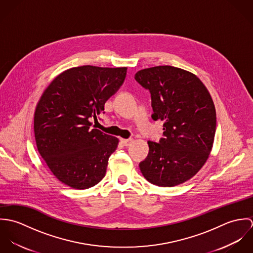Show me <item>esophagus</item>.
Wrapping results in <instances>:
<instances>
[{
    "label": "esophagus",
    "mask_w": 253,
    "mask_h": 253,
    "mask_svg": "<svg viewBox=\"0 0 253 253\" xmlns=\"http://www.w3.org/2000/svg\"><path fill=\"white\" fill-rule=\"evenodd\" d=\"M133 142L132 139H121V143L125 146H129Z\"/></svg>",
    "instance_id": "34e87169"
}]
</instances>
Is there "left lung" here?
Wrapping results in <instances>:
<instances>
[{
    "instance_id": "8db88e82",
    "label": "left lung",
    "mask_w": 253,
    "mask_h": 253,
    "mask_svg": "<svg viewBox=\"0 0 253 253\" xmlns=\"http://www.w3.org/2000/svg\"><path fill=\"white\" fill-rule=\"evenodd\" d=\"M134 79L151 93L152 119L164 122V137L148 141L140 170L157 186L182 184L196 175L211 152L216 129L212 98L196 75L173 66L143 69Z\"/></svg>"
}]
</instances>
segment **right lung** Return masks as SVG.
Masks as SVG:
<instances>
[{"mask_svg":"<svg viewBox=\"0 0 253 253\" xmlns=\"http://www.w3.org/2000/svg\"><path fill=\"white\" fill-rule=\"evenodd\" d=\"M126 67L84 65L59 74L44 89L34 115L37 148L53 175L74 189L105 176L119 139L91 127L90 119L123 84Z\"/></svg>","mask_w":253,"mask_h":253,"instance_id":"obj_1","label":"right lung"}]
</instances>
